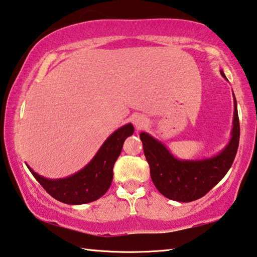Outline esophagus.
I'll list each match as a JSON object with an SVG mask.
<instances>
[{
    "instance_id": "esophagus-1",
    "label": "esophagus",
    "mask_w": 257,
    "mask_h": 257,
    "mask_svg": "<svg viewBox=\"0 0 257 257\" xmlns=\"http://www.w3.org/2000/svg\"><path fill=\"white\" fill-rule=\"evenodd\" d=\"M133 124L137 126V128L141 130L143 127H146L147 124H148V119L146 118L145 116L142 115H137L133 117Z\"/></svg>"
}]
</instances>
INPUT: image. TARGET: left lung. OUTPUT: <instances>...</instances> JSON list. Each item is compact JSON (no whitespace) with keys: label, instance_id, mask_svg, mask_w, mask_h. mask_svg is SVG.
Segmentation results:
<instances>
[{"label":"left lung","instance_id":"left-lung-1","mask_svg":"<svg viewBox=\"0 0 257 257\" xmlns=\"http://www.w3.org/2000/svg\"><path fill=\"white\" fill-rule=\"evenodd\" d=\"M220 73L227 80L222 71ZM233 126L231 139L219 155L202 160H179L170 154L163 143L142 132L146 159L150 166V175L161 194L178 202H192L204 196L224 177L230 169L239 145V118L233 94Z\"/></svg>","mask_w":257,"mask_h":257}]
</instances>
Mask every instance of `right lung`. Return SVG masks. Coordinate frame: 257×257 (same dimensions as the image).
<instances>
[{"label": "right lung", "instance_id": "add662e5", "mask_svg": "<svg viewBox=\"0 0 257 257\" xmlns=\"http://www.w3.org/2000/svg\"><path fill=\"white\" fill-rule=\"evenodd\" d=\"M134 132L133 125L126 124L103 142L91 161L80 172L62 179H48L27 167L45 191L57 201L66 204H84L101 197L112 181V168L118 158L126 138Z\"/></svg>", "mask_w": 257, "mask_h": 257}]
</instances>
